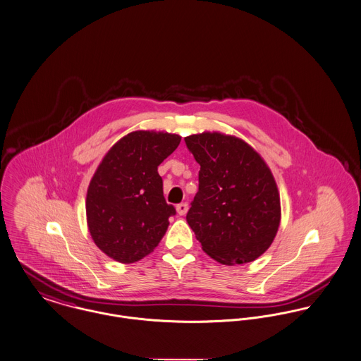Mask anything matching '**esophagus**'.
I'll return each mask as SVG.
<instances>
[{
	"label": "esophagus",
	"mask_w": 361,
	"mask_h": 361,
	"mask_svg": "<svg viewBox=\"0 0 361 361\" xmlns=\"http://www.w3.org/2000/svg\"><path fill=\"white\" fill-rule=\"evenodd\" d=\"M176 210L180 216H185L187 212H188V203H180L176 206Z\"/></svg>",
	"instance_id": "esophagus-1"
}]
</instances>
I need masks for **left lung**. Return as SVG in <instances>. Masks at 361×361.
Wrapping results in <instances>:
<instances>
[{"label": "left lung", "instance_id": "8db88e82", "mask_svg": "<svg viewBox=\"0 0 361 361\" xmlns=\"http://www.w3.org/2000/svg\"><path fill=\"white\" fill-rule=\"evenodd\" d=\"M184 140L200 166L187 221L203 252L227 266L256 260L280 227V192L270 167L234 135L204 131Z\"/></svg>", "mask_w": 361, "mask_h": 361}]
</instances>
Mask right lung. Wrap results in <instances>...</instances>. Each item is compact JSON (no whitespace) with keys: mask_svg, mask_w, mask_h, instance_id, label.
Listing matches in <instances>:
<instances>
[{"mask_svg":"<svg viewBox=\"0 0 361 361\" xmlns=\"http://www.w3.org/2000/svg\"><path fill=\"white\" fill-rule=\"evenodd\" d=\"M171 133L138 130L121 138L97 167L85 198L87 226L95 245L119 263L154 252L176 209L163 197L158 166L178 147Z\"/></svg>","mask_w":361,"mask_h":361,"instance_id":"add662e5","label":"right lung"}]
</instances>
